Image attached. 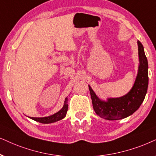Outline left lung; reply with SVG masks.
I'll return each instance as SVG.
<instances>
[{"instance_id":"1","label":"left lung","mask_w":156,"mask_h":156,"mask_svg":"<svg viewBox=\"0 0 156 156\" xmlns=\"http://www.w3.org/2000/svg\"><path fill=\"white\" fill-rule=\"evenodd\" d=\"M137 45L138 71L133 88L127 94L118 98H108L104 101L98 97L88 85L94 111L103 119L119 120L129 117L139 109L144 101L148 86V63L140 41H137Z\"/></svg>"}]
</instances>
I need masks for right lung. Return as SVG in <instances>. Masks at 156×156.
<instances>
[{
  "instance_id": "obj_1",
  "label": "right lung",
  "mask_w": 156,
  "mask_h": 156,
  "mask_svg": "<svg viewBox=\"0 0 156 156\" xmlns=\"http://www.w3.org/2000/svg\"><path fill=\"white\" fill-rule=\"evenodd\" d=\"M68 98H66L64 102V105L60 111H58L56 113L52 114V115L48 116V117H29L30 119L34 120V121L40 122L42 124H50L53 123V122H58L59 120L62 119L66 116L67 112H68Z\"/></svg>"
}]
</instances>
